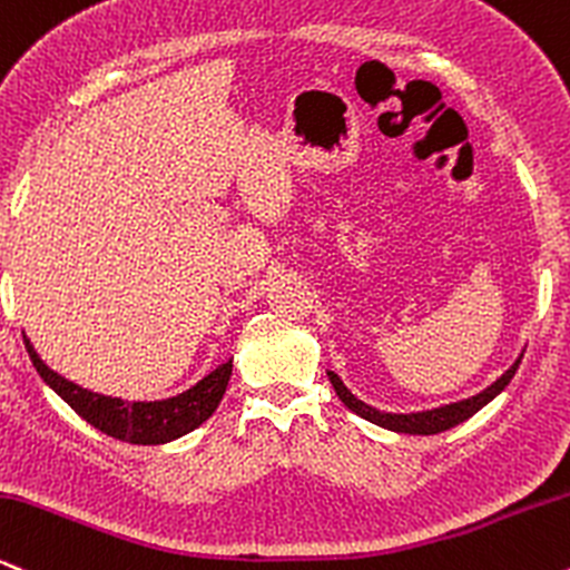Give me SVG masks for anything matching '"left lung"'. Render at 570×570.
<instances>
[{
    "mask_svg": "<svg viewBox=\"0 0 570 570\" xmlns=\"http://www.w3.org/2000/svg\"><path fill=\"white\" fill-rule=\"evenodd\" d=\"M518 357L512 363L510 371H504L501 376L493 381L488 390H483L480 394H474V397H466V400H459V403H451V405H440V407H432V411H419V413H386V411H379V407L363 403V400H357L354 394L346 390L344 381H341L336 373L327 371V379H331L333 390H336L338 400L350 407L352 413H357V416H363L365 421H371V424H379L384 426V430H392V432H403V434H438V432H445L451 430V426L461 424V421H466L474 413L480 411V407H485L491 403L497 394L504 392V386L510 384L514 371H518L520 365Z\"/></svg>",
    "mask_w": 570,
    "mask_h": 570,
    "instance_id": "8db88e82",
    "label": "left lung"
}]
</instances>
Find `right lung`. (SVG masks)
Returning a JSON list of instances; mask_svg holds the SVG:
<instances>
[{
	"label": "right lung",
	"instance_id": "1",
	"mask_svg": "<svg viewBox=\"0 0 570 570\" xmlns=\"http://www.w3.org/2000/svg\"><path fill=\"white\" fill-rule=\"evenodd\" d=\"M23 344L39 376L63 403H69L96 430L132 445H163L197 430L199 424H205L216 413L232 376L229 360V363L218 365L203 381H197L191 390L180 392L176 397L154 400V403H127V400L82 390L73 381L58 376L52 367H47L39 360L37 350L26 336Z\"/></svg>",
	"mask_w": 570,
	"mask_h": 570
}]
</instances>
